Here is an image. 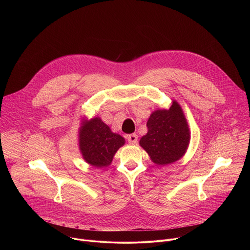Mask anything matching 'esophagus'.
<instances>
[{
  "label": "esophagus",
  "mask_w": 250,
  "mask_h": 250,
  "mask_svg": "<svg viewBox=\"0 0 250 250\" xmlns=\"http://www.w3.org/2000/svg\"><path fill=\"white\" fill-rule=\"evenodd\" d=\"M137 138H138V136H137V134H135V133H132V134L127 135V140H128L129 144H136V142H137Z\"/></svg>",
  "instance_id": "34e87169"
}]
</instances>
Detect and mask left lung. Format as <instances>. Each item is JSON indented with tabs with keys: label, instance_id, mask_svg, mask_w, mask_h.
<instances>
[{
	"label": "left lung",
	"instance_id": "8db88e82",
	"mask_svg": "<svg viewBox=\"0 0 250 250\" xmlns=\"http://www.w3.org/2000/svg\"><path fill=\"white\" fill-rule=\"evenodd\" d=\"M147 133L139 145L152 162L167 165L179 160L190 142V129L180 104L172 102L169 110L154 111L147 121Z\"/></svg>",
	"mask_w": 250,
	"mask_h": 250
}]
</instances>
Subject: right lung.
I'll return each instance as SVG.
<instances>
[{
  "instance_id": "1",
  "label": "right lung",
  "mask_w": 250,
  "mask_h": 250,
  "mask_svg": "<svg viewBox=\"0 0 250 250\" xmlns=\"http://www.w3.org/2000/svg\"><path fill=\"white\" fill-rule=\"evenodd\" d=\"M125 138L114 133L100 118L84 120L79 130V148L84 160L98 168L111 164Z\"/></svg>"
}]
</instances>
